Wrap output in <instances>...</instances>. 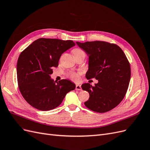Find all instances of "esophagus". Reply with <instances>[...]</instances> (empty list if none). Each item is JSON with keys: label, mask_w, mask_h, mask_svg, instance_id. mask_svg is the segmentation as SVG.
I'll list each match as a JSON object with an SVG mask.
<instances>
[{"label": "esophagus", "mask_w": 150, "mask_h": 150, "mask_svg": "<svg viewBox=\"0 0 150 150\" xmlns=\"http://www.w3.org/2000/svg\"><path fill=\"white\" fill-rule=\"evenodd\" d=\"M81 86L80 85H76V90L77 91H81Z\"/></svg>", "instance_id": "34e87169"}]
</instances>
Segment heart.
I'll return each instance as SVG.
<instances>
[{
    "label": "heart",
    "mask_w": 150,
    "mask_h": 150,
    "mask_svg": "<svg viewBox=\"0 0 150 150\" xmlns=\"http://www.w3.org/2000/svg\"><path fill=\"white\" fill-rule=\"evenodd\" d=\"M73 54L74 55H79V54H85L83 50L79 48H76L73 50ZM79 72H74V73H72L71 75V79L74 81H78L79 80Z\"/></svg>",
    "instance_id": "heart-1"
}]
</instances>
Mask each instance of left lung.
Returning a JSON list of instances; mask_svg holds the SVG:
<instances>
[{
	"label": "left lung",
	"instance_id": "8db88e82",
	"mask_svg": "<svg viewBox=\"0 0 150 150\" xmlns=\"http://www.w3.org/2000/svg\"><path fill=\"white\" fill-rule=\"evenodd\" d=\"M76 44L89 56L86 78L98 80L94 86L89 83L81 86L89 94L85 106L101 113L112 110L123 99L129 84L130 64L125 54L116 44L108 42L96 40Z\"/></svg>",
	"mask_w": 150,
	"mask_h": 150
}]
</instances>
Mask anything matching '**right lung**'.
I'll return each mask as SVG.
<instances>
[{"label":"right lung","instance_id":"right-lung-1","mask_svg":"<svg viewBox=\"0 0 150 150\" xmlns=\"http://www.w3.org/2000/svg\"><path fill=\"white\" fill-rule=\"evenodd\" d=\"M71 40L40 38L22 51L17 64V83L22 96L30 105L49 111L61 104L76 85L67 79L54 81L50 75L63 52L72 46Z\"/></svg>","mask_w":150,"mask_h":150}]
</instances>
